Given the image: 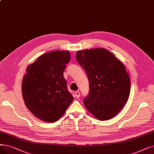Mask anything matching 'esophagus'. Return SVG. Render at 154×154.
Segmentation results:
<instances>
[{"label": "esophagus", "instance_id": "1", "mask_svg": "<svg viewBox=\"0 0 154 154\" xmlns=\"http://www.w3.org/2000/svg\"><path fill=\"white\" fill-rule=\"evenodd\" d=\"M75 96H76V98H79V96H80V93H79V92L78 91H76L75 92Z\"/></svg>", "mask_w": 154, "mask_h": 154}]
</instances>
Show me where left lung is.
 I'll return each mask as SVG.
<instances>
[{
    "instance_id": "1",
    "label": "left lung",
    "mask_w": 154,
    "mask_h": 154,
    "mask_svg": "<svg viewBox=\"0 0 154 154\" xmlns=\"http://www.w3.org/2000/svg\"><path fill=\"white\" fill-rule=\"evenodd\" d=\"M79 64L88 76L90 93L84 105L95 118H112L124 107L130 93L131 82L125 65L107 49L79 51Z\"/></svg>"
}]
</instances>
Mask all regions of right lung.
<instances>
[{"instance_id": "obj_1", "label": "right lung", "mask_w": 154, "mask_h": 154, "mask_svg": "<svg viewBox=\"0 0 154 154\" xmlns=\"http://www.w3.org/2000/svg\"><path fill=\"white\" fill-rule=\"evenodd\" d=\"M69 60V51H56L42 55L27 67L22 82L24 102L43 121H57L74 99L63 76Z\"/></svg>"}]
</instances>
